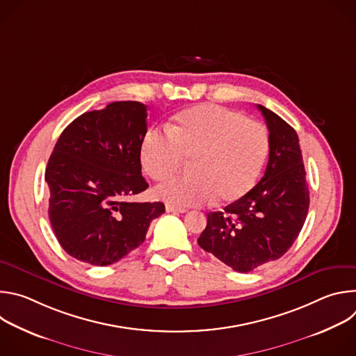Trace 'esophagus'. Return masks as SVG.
I'll return each mask as SVG.
<instances>
[{"mask_svg": "<svg viewBox=\"0 0 356 356\" xmlns=\"http://www.w3.org/2000/svg\"><path fill=\"white\" fill-rule=\"evenodd\" d=\"M166 211H168V213H186V211H187V209H183V207H175V206L166 204Z\"/></svg>", "mask_w": 356, "mask_h": 356, "instance_id": "esophagus-1", "label": "esophagus"}]
</instances>
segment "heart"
<instances>
[{
    "label": "heart",
    "mask_w": 356,
    "mask_h": 356,
    "mask_svg": "<svg viewBox=\"0 0 356 356\" xmlns=\"http://www.w3.org/2000/svg\"><path fill=\"white\" fill-rule=\"evenodd\" d=\"M269 154L266 128L239 113L216 104H200L179 113L168 131L149 129L139 156L154 180L170 176L188 156L190 173L175 176L155 188L168 204L198 206L241 198L257 183Z\"/></svg>",
    "instance_id": "obj_1"
}]
</instances>
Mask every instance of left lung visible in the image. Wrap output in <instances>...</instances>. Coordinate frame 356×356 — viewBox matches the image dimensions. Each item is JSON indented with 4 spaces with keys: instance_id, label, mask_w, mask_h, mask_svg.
Segmentation results:
<instances>
[{
    "instance_id": "1",
    "label": "left lung",
    "mask_w": 356,
    "mask_h": 356,
    "mask_svg": "<svg viewBox=\"0 0 356 356\" xmlns=\"http://www.w3.org/2000/svg\"><path fill=\"white\" fill-rule=\"evenodd\" d=\"M269 129V162L261 181L224 211L207 214L198 245L236 272L282 258L306 221L310 193L296 131L258 106Z\"/></svg>"
}]
</instances>
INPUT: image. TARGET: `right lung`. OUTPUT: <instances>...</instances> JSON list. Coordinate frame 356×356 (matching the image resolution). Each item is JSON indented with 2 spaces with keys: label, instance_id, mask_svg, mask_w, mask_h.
<instances>
[{
  "label": "right lung",
  "instance_id": "1",
  "mask_svg": "<svg viewBox=\"0 0 356 356\" xmlns=\"http://www.w3.org/2000/svg\"><path fill=\"white\" fill-rule=\"evenodd\" d=\"M146 131L145 104L115 101L77 117L59 136L44 173L49 220L74 259L92 266L121 261L165 213L161 201L128 200L149 187L139 156Z\"/></svg>",
  "mask_w": 356,
  "mask_h": 356
}]
</instances>
